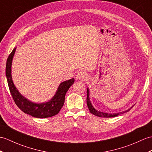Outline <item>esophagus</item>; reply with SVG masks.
<instances>
[{"mask_svg":"<svg viewBox=\"0 0 152 152\" xmlns=\"http://www.w3.org/2000/svg\"><path fill=\"white\" fill-rule=\"evenodd\" d=\"M88 77L87 74L83 71H80L77 72L76 75V79L78 80H86Z\"/></svg>","mask_w":152,"mask_h":152,"instance_id":"esophagus-1","label":"esophagus"}]
</instances>
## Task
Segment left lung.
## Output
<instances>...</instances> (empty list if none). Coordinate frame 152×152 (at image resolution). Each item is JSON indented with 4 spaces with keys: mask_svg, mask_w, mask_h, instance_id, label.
Here are the masks:
<instances>
[{
    "mask_svg": "<svg viewBox=\"0 0 152 152\" xmlns=\"http://www.w3.org/2000/svg\"><path fill=\"white\" fill-rule=\"evenodd\" d=\"M87 106L88 108H89L90 112L91 113L96 115L97 116H99V117H105V118H109V117H115V116H117L118 115L122 114V113H125L128 112L130 109L132 108L130 107L129 109H127V110L124 111H122V112H119V113H104V112H102L100 111H98L96 110V109H95L93 105L91 104V102L90 100V98H89V88L87 87Z\"/></svg>",
    "mask_w": 152,
    "mask_h": 152,
    "instance_id": "obj_1",
    "label": "left lung"
}]
</instances>
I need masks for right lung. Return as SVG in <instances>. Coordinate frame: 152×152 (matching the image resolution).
Listing matches in <instances>:
<instances>
[{"mask_svg":"<svg viewBox=\"0 0 152 152\" xmlns=\"http://www.w3.org/2000/svg\"><path fill=\"white\" fill-rule=\"evenodd\" d=\"M16 48L17 47L14 48L11 54L9 55L6 65L7 81L10 93L15 103L24 113L36 118H48L57 115L64 104L66 93L67 92L70 86L75 83V79L72 78L60 83L54 96L48 102L43 103H35L29 100L19 93L12 80V65Z\"/></svg>","mask_w":152,"mask_h":152,"instance_id":"1","label":"right lung"}]
</instances>
